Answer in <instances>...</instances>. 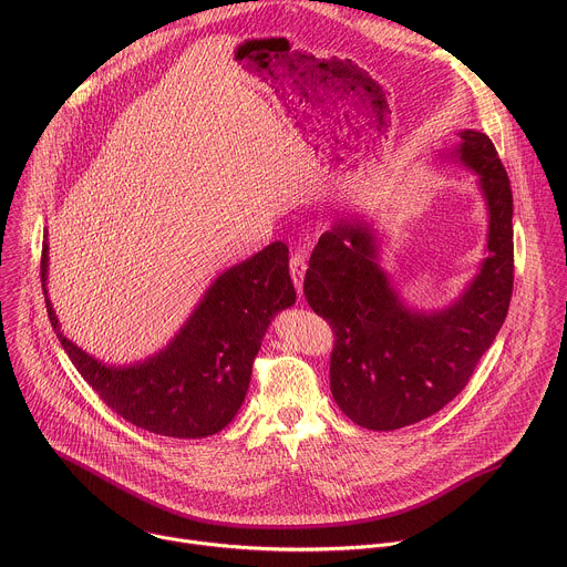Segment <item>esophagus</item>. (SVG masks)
Instances as JSON below:
<instances>
[{"label": "esophagus", "instance_id": "1", "mask_svg": "<svg viewBox=\"0 0 567 567\" xmlns=\"http://www.w3.org/2000/svg\"><path fill=\"white\" fill-rule=\"evenodd\" d=\"M289 269H291V278H293V285H296V291L302 296V280H305V271H307V256L302 251L293 254L291 262H289Z\"/></svg>", "mask_w": 567, "mask_h": 567}]
</instances>
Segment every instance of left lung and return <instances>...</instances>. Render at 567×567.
Wrapping results in <instances>:
<instances>
[{
    "instance_id": "1",
    "label": "left lung",
    "mask_w": 567,
    "mask_h": 567,
    "mask_svg": "<svg viewBox=\"0 0 567 567\" xmlns=\"http://www.w3.org/2000/svg\"><path fill=\"white\" fill-rule=\"evenodd\" d=\"M441 153L476 175L487 207L485 258L445 307H412L381 265V238L360 218L324 231L305 276L309 307L336 333L329 381L360 427L390 432L443 410L472 379L505 322L514 282L512 188L492 140L474 128Z\"/></svg>"
}]
</instances>
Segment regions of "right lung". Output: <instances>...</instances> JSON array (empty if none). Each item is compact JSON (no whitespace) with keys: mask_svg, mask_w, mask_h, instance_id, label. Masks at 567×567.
<instances>
[{"mask_svg":"<svg viewBox=\"0 0 567 567\" xmlns=\"http://www.w3.org/2000/svg\"><path fill=\"white\" fill-rule=\"evenodd\" d=\"M47 285L49 234L42 247V287L64 351L113 412L140 430L171 439H205L234 421L265 331L276 313L296 302L289 249L271 243L225 269L159 351L137 362L106 364L66 338Z\"/></svg>","mask_w":567,"mask_h":567,"instance_id":"1","label":"right lung"}]
</instances>
